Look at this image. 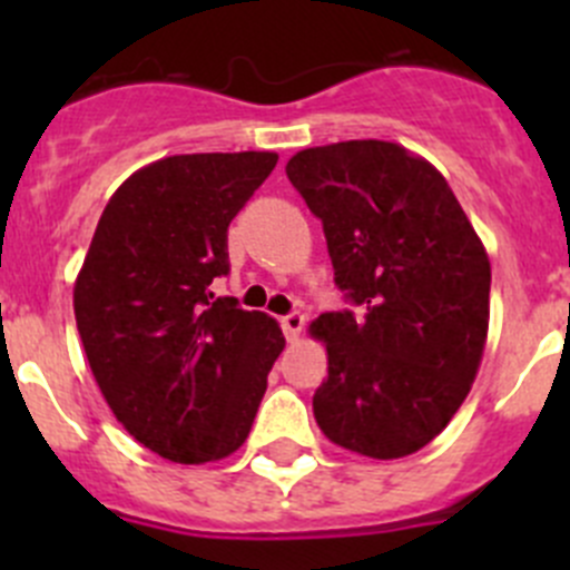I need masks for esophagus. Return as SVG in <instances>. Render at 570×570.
<instances>
[{
    "mask_svg": "<svg viewBox=\"0 0 570 570\" xmlns=\"http://www.w3.org/2000/svg\"><path fill=\"white\" fill-rule=\"evenodd\" d=\"M303 325H306V317H303L301 312H292V314H286V317H281V327H284V333L289 342H297V338H301Z\"/></svg>",
    "mask_w": 570,
    "mask_h": 570,
    "instance_id": "obj_1",
    "label": "esophagus"
}]
</instances>
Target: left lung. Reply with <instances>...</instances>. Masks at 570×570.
<instances>
[{
    "instance_id": "left-lung-1",
    "label": "left lung",
    "mask_w": 570,
    "mask_h": 570,
    "mask_svg": "<svg viewBox=\"0 0 570 570\" xmlns=\"http://www.w3.org/2000/svg\"><path fill=\"white\" fill-rule=\"evenodd\" d=\"M286 176L322 220L333 281L364 306L308 325L327 350L314 419L355 455H413L452 422L480 370L485 245L446 178L396 142L303 148Z\"/></svg>"
}]
</instances>
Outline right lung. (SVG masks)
Returning a JSON list of instances; mask_svg holds the SVG:
<instances>
[{
  "instance_id": "obj_1",
  "label": "right lung",
  "mask_w": 570,
  "mask_h": 570,
  "mask_svg": "<svg viewBox=\"0 0 570 570\" xmlns=\"http://www.w3.org/2000/svg\"><path fill=\"white\" fill-rule=\"evenodd\" d=\"M278 154H176L112 193L73 284L90 372L135 441L174 463L245 444L284 350L281 325L215 297L228 223Z\"/></svg>"
}]
</instances>
